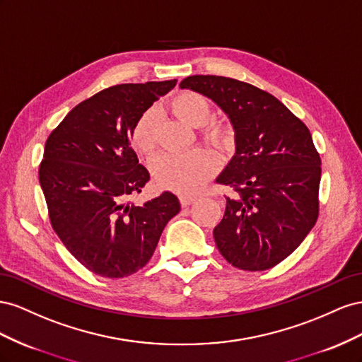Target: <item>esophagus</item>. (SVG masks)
<instances>
[{"instance_id":"obj_1","label":"esophagus","mask_w":362,"mask_h":362,"mask_svg":"<svg viewBox=\"0 0 362 362\" xmlns=\"http://www.w3.org/2000/svg\"><path fill=\"white\" fill-rule=\"evenodd\" d=\"M180 204H182V208H188L189 204H192L195 200H197V197H194V195H188V194H183V195H180Z\"/></svg>"}]
</instances>
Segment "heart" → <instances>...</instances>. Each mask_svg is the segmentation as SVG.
<instances>
[{
	"label": "heart",
	"instance_id": "heart-1",
	"mask_svg": "<svg viewBox=\"0 0 362 362\" xmlns=\"http://www.w3.org/2000/svg\"><path fill=\"white\" fill-rule=\"evenodd\" d=\"M173 112L192 127H202V135L216 148H227L232 142L229 126L209 121V101L197 92H182L171 103ZM156 110H146L132 130V144L141 154L156 147ZM216 170V160L209 151L197 148L188 153H162L151 160V171L158 185L175 192L194 194L200 191Z\"/></svg>",
	"mask_w": 362,
	"mask_h": 362
}]
</instances>
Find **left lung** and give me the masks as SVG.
Listing matches in <instances>:
<instances>
[{"instance_id":"left-lung-1","label":"left lung","mask_w":362,"mask_h":362,"mask_svg":"<svg viewBox=\"0 0 362 362\" xmlns=\"http://www.w3.org/2000/svg\"><path fill=\"white\" fill-rule=\"evenodd\" d=\"M182 89L211 98L229 118L235 154L216 183L233 188L214 240L224 259L245 272L290 256L318 216L322 160L309 129L268 92L221 76H189Z\"/></svg>"}]
</instances>
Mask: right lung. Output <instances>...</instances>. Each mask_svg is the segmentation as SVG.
I'll use <instances>...</instances> for the list:
<instances>
[{
  "mask_svg": "<svg viewBox=\"0 0 362 362\" xmlns=\"http://www.w3.org/2000/svg\"><path fill=\"white\" fill-rule=\"evenodd\" d=\"M177 80L126 83L81 101L45 142L39 182L49 221L69 253L101 277H126L146 265L163 227L180 211L170 191L144 204L150 173L130 146L138 118Z\"/></svg>",
  "mask_w": 362,
  "mask_h": 362,
  "instance_id": "add662e5",
  "label": "right lung"
}]
</instances>
